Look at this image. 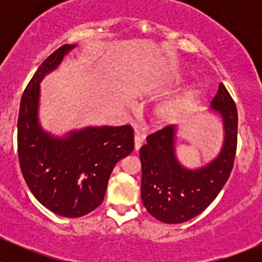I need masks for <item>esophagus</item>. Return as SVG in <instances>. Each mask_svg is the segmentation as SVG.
<instances>
[{
  "label": "esophagus",
  "instance_id": "34e87169",
  "mask_svg": "<svg viewBox=\"0 0 262 262\" xmlns=\"http://www.w3.org/2000/svg\"><path fill=\"white\" fill-rule=\"evenodd\" d=\"M142 146H143V136L136 132V134H134V149L139 150Z\"/></svg>",
  "mask_w": 262,
  "mask_h": 262
}]
</instances>
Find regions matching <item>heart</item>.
Here are the masks:
<instances>
[{"instance_id":"b5f03b06","label":"heart","mask_w":262,"mask_h":262,"mask_svg":"<svg viewBox=\"0 0 262 262\" xmlns=\"http://www.w3.org/2000/svg\"><path fill=\"white\" fill-rule=\"evenodd\" d=\"M196 90H191V91L187 92L186 95H184L180 99L166 102V104H162L161 106H158L157 110H156V118H157V120L160 121V123H166V121L175 118L182 109H185V107L194 100V97L196 96Z\"/></svg>"}]
</instances>
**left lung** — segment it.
I'll use <instances>...</instances> for the list:
<instances>
[{
    "instance_id": "obj_1",
    "label": "left lung",
    "mask_w": 262,
    "mask_h": 262,
    "mask_svg": "<svg viewBox=\"0 0 262 262\" xmlns=\"http://www.w3.org/2000/svg\"><path fill=\"white\" fill-rule=\"evenodd\" d=\"M210 109L223 119L224 142L221 153L208 165L190 170L179 162L175 155V125L149 134L139 150L142 202L148 213L163 223H184L199 215L231 175L237 149L238 114L223 83H219Z\"/></svg>"
}]
</instances>
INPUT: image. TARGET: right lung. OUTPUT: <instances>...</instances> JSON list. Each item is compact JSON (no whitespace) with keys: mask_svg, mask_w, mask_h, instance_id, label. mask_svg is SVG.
I'll return each instance as SVG.
<instances>
[{"mask_svg":"<svg viewBox=\"0 0 262 262\" xmlns=\"http://www.w3.org/2000/svg\"><path fill=\"white\" fill-rule=\"evenodd\" d=\"M75 47L64 44L41 63L21 96L17 120L18 162L29 189L47 209L67 218L101 204L116 162L134 148L130 125L87 126L62 138L41 129L40 81Z\"/></svg>","mask_w":262,"mask_h":262,"instance_id":"1","label":"right lung"}]
</instances>
